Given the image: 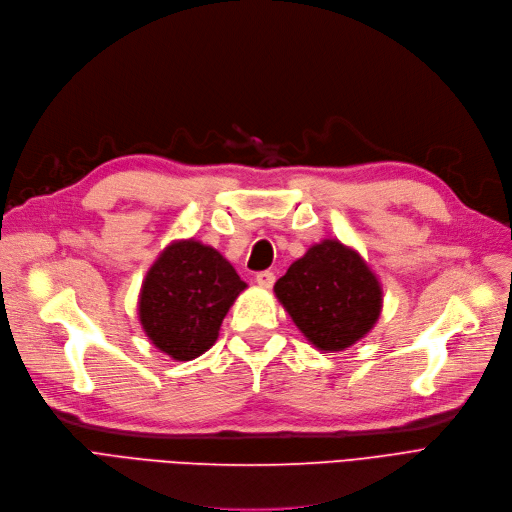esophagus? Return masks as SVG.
Segmentation results:
<instances>
[{
    "label": "esophagus",
    "mask_w": 512,
    "mask_h": 512,
    "mask_svg": "<svg viewBox=\"0 0 512 512\" xmlns=\"http://www.w3.org/2000/svg\"><path fill=\"white\" fill-rule=\"evenodd\" d=\"M274 280H276L274 272H259V274L255 276V282H257L261 288H272Z\"/></svg>",
    "instance_id": "esophagus-1"
}]
</instances>
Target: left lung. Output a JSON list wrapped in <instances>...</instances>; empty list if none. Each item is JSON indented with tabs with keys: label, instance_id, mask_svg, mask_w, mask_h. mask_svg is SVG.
I'll return each mask as SVG.
<instances>
[{
	"label": "left lung",
	"instance_id": "left-lung-1",
	"mask_svg": "<svg viewBox=\"0 0 512 512\" xmlns=\"http://www.w3.org/2000/svg\"><path fill=\"white\" fill-rule=\"evenodd\" d=\"M274 293L303 337L324 353L364 339L383 311L379 278L337 238L309 247L274 284Z\"/></svg>",
	"mask_w": 512,
	"mask_h": 512
}]
</instances>
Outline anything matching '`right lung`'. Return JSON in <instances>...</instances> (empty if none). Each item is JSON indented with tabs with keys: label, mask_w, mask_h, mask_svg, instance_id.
<instances>
[{
	"label": "right lung",
	"mask_w": 512,
	"mask_h": 512,
	"mask_svg": "<svg viewBox=\"0 0 512 512\" xmlns=\"http://www.w3.org/2000/svg\"><path fill=\"white\" fill-rule=\"evenodd\" d=\"M247 288L232 263L201 240H173L146 272L138 318L150 343L188 362L211 349L236 297Z\"/></svg>",
	"instance_id": "1"
}]
</instances>
